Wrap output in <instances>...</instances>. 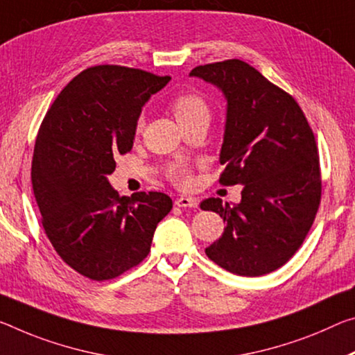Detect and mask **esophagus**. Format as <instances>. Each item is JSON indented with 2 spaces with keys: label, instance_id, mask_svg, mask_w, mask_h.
<instances>
[{
  "label": "esophagus",
  "instance_id": "obj_1",
  "mask_svg": "<svg viewBox=\"0 0 355 355\" xmlns=\"http://www.w3.org/2000/svg\"><path fill=\"white\" fill-rule=\"evenodd\" d=\"M175 205L182 208H196L198 207V200L194 198H188V196H180L175 200Z\"/></svg>",
  "mask_w": 355,
  "mask_h": 355
}]
</instances>
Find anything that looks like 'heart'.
I'll list each match as a JSON object with an SVG mask.
<instances>
[{
    "label": "heart",
    "mask_w": 355,
    "mask_h": 355,
    "mask_svg": "<svg viewBox=\"0 0 355 355\" xmlns=\"http://www.w3.org/2000/svg\"><path fill=\"white\" fill-rule=\"evenodd\" d=\"M171 109L180 126L196 120H202V118H205V120L210 118L208 104L198 93H180L171 103ZM140 126H142V121L137 123V129H140ZM168 178L178 187H184V184L189 183V172L183 164H172L168 167Z\"/></svg>",
    "instance_id": "obj_1"
}]
</instances>
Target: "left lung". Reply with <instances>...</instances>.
Segmentation results:
<instances>
[{
    "label": "left lung",
    "instance_id": "1",
    "mask_svg": "<svg viewBox=\"0 0 355 355\" xmlns=\"http://www.w3.org/2000/svg\"><path fill=\"white\" fill-rule=\"evenodd\" d=\"M189 76L216 85L227 99L219 183L243 184L240 204L218 198L200 204L226 223L205 254L240 277L273 272L300 248L320 204L313 129L297 101L245 61L198 66Z\"/></svg>",
    "mask_w": 355,
    "mask_h": 355
}]
</instances>
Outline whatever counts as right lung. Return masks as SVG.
<instances>
[{"mask_svg":"<svg viewBox=\"0 0 355 355\" xmlns=\"http://www.w3.org/2000/svg\"><path fill=\"white\" fill-rule=\"evenodd\" d=\"M168 80L126 66L88 67L61 89L39 128L31 183L42 227L58 256L89 279L139 266L172 210L164 193L121 198L107 180L115 157L132 148L144 104Z\"/></svg>","mask_w":355,"mask_h":355,"instance_id":"obj_1","label":"right lung"}]
</instances>
